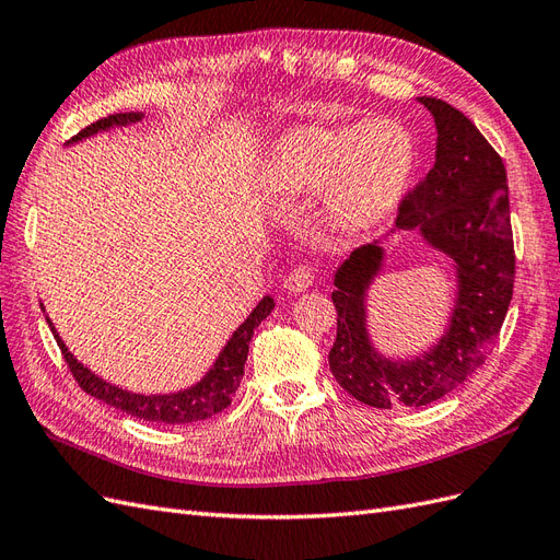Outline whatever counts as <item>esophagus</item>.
Returning a JSON list of instances; mask_svg holds the SVG:
<instances>
[{
	"label": "esophagus",
	"instance_id": "obj_1",
	"mask_svg": "<svg viewBox=\"0 0 560 560\" xmlns=\"http://www.w3.org/2000/svg\"><path fill=\"white\" fill-rule=\"evenodd\" d=\"M313 284V270L308 266H296L290 270V276L284 280V287L290 290L292 294H301L306 292L308 287Z\"/></svg>",
	"mask_w": 560,
	"mask_h": 560
}]
</instances>
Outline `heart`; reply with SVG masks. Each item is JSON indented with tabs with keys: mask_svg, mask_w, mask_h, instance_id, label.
<instances>
[{
	"mask_svg": "<svg viewBox=\"0 0 560 560\" xmlns=\"http://www.w3.org/2000/svg\"><path fill=\"white\" fill-rule=\"evenodd\" d=\"M416 165V135L397 118L308 126L268 149L261 191L273 202H292L325 189L327 222L341 233H362L397 210Z\"/></svg>",
	"mask_w": 560,
	"mask_h": 560,
	"instance_id": "1",
	"label": "heart"
}]
</instances>
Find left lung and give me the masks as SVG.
<instances>
[{"label":"left lung","instance_id":"1","mask_svg":"<svg viewBox=\"0 0 560 560\" xmlns=\"http://www.w3.org/2000/svg\"><path fill=\"white\" fill-rule=\"evenodd\" d=\"M436 128L434 165L404 200L397 231L448 261L453 303L444 334L416 354L383 352L369 329V290L383 276V243L364 245L336 268V341L329 369L348 395L374 409L425 406L448 395L493 348L514 292L510 189L498 151L444 100L418 97Z\"/></svg>","mask_w":560,"mask_h":560}]
</instances>
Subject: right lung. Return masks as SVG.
<instances>
[{
	"label": "right lung",
	"mask_w": 560,
	"mask_h": 560,
	"mask_svg": "<svg viewBox=\"0 0 560 560\" xmlns=\"http://www.w3.org/2000/svg\"><path fill=\"white\" fill-rule=\"evenodd\" d=\"M144 114L142 112H124V114H112L107 118H100V121L91 124L89 128H83L77 138H72L67 144H77L89 138H95L97 132H107L112 128H121L142 121ZM276 301L270 296H264L257 308H252L247 319L243 325L231 334L226 346L222 352L217 354V360L212 366L206 371L198 383L177 389V393H165V395H144V393H132V389L118 387L103 376H97L95 371H91L86 364L79 362L70 348L65 346L60 334L56 331L54 322L46 315V322L50 331H54L56 341L65 354V362L70 364L72 374L77 383L86 389V393L100 401H105L114 409H121L124 413L149 420V422H165V425H189V422H198L212 418L214 413L224 411L226 406L233 401L235 393H238L243 374H245V362H247V352H249V341L254 336V329H257L261 322L273 313ZM42 311L46 313L44 303Z\"/></svg>",
	"instance_id": "add662e5"
}]
</instances>
